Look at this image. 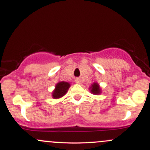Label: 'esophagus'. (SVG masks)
Instances as JSON below:
<instances>
[{"instance_id":"obj_1","label":"esophagus","mask_w":150,"mask_h":150,"mask_svg":"<svg viewBox=\"0 0 150 150\" xmlns=\"http://www.w3.org/2000/svg\"><path fill=\"white\" fill-rule=\"evenodd\" d=\"M75 82H76V83H77V84H80V79L77 78L76 80H75Z\"/></svg>"}]
</instances>
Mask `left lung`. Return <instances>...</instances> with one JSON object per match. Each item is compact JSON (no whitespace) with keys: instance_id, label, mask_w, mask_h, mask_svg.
I'll list each match as a JSON object with an SVG mask.
<instances>
[{"instance_id":"left-lung-1","label":"left lung","mask_w":150,"mask_h":150,"mask_svg":"<svg viewBox=\"0 0 150 150\" xmlns=\"http://www.w3.org/2000/svg\"><path fill=\"white\" fill-rule=\"evenodd\" d=\"M89 89H90V92L92 93L93 94H101V88L99 87V84L97 83V82H94L93 83L92 86L89 87Z\"/></svg>"}]
</instances>
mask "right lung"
Masks as SVG:
<instances>
[{
	"mask_svg": "<svg viewBox=\"0 0 150 150\" xmlns=\"http://www.w3.org/2000/svg\"><path fill=\"white\" fill-rule=\"evenodd\" d=\"M70 87V84L67 82H59L56 84V88L52 93V97L54 99H59L64 96Z\"/></svg>",
	"mask_w": 150,
	"mask_h": 150,
	"instance_id": "add662e5",
	"label": "right lung"
}]
</instances>
